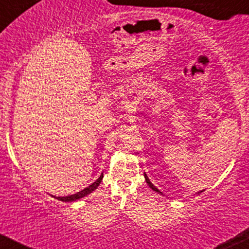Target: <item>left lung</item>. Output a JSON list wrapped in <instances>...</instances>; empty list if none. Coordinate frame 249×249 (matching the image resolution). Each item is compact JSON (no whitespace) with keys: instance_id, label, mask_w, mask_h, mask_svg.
Listing matches in <instances>:
<instances>
[{"instance_id":"1","label":"left lung","mask_w":249,"mask_h":249,"mask_svg":"<svg viewBox=\"0 0 249 249\" xmlns=\"http://www.w3.org/2000/svg\"><path fill=\"white\" fill-rule=\"evenodd\" d=\"M144 176H145V180H146V182H147V185H148V186H150L151 188H152V190H153V191H156V192H158V193H161V192H160V191H159V190H158V188H157L156 186H154V185L152 184V182H151V181H150V179H148V177L146 176V173H145V174H144ZM201 192H202V191H201ZM201 192H198V193H201Z\"/></svg>"}]
</instances>
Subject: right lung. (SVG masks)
I'll return each instance as SVG.
<instances>
[{"label":"right lung","mask_w":249,"mask_h":249,"mask_svg":"<svg viewBox=\"0 0 249 249\" xmlns=\"http://www.w3.org/2000/svg\"><path fill=\"white\" fill-rule=\"evenodd\" d=\"M102 179H103V173H102V176L99 177V178L97 179L95 182H92V184H91L90 186L85 187L84 190L79 191V192H77V193H75V194H71V196H53V198H56L57 200H61V201H65V202L76 201V200L84 198V196H88V194L92 193L93 191H95L96 188L99 186V184H101Z\"/></svg>","instance_id":"obj_1"}]
</instances>
